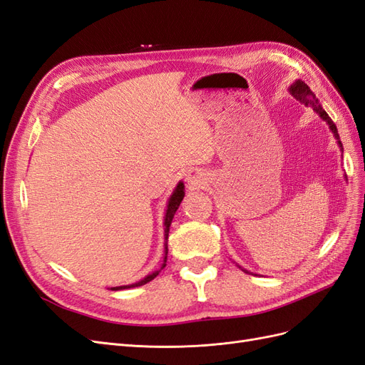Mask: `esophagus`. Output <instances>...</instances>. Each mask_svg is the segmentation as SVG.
<instances>
[{
  "label": "esophagus",
  "instance_id": "obj_1",
  "mask_svg": "<svg viewBox=\"0 0 365 365\" xmlns=\"http://www.w3.org/2000/svg\"><path fill=\"white\" fill-rule=\"evenodd\" d=\"M185 181L192 189H196V187H202L207 184V176L201 170H190L185 175Z\"/></svg>",
  "mask_w": 365,
  "mask_h": 365
}]
</instances>
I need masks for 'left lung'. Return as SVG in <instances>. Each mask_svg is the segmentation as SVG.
Instances as JSON below:
<instances>
[{"label":"left lung","instance_id":"8db88e82","mask_svg":"<svg viewBox=\"0 0 365 365\" xmlns=\"http://www.w3.org/2000/svg\"><path fill=\"white\" fill-rule=\"evenodd\" d=\"M288 91H289V94L294 97V98H297L298 102H302L304 106H312L314 108V111L322 117L326 123L329 125V129L332 130V134H334V137L336 138V143H338V146H339V149L342 150V145H341V141H339V135H338V129H336V126H335V123L332 121V118H330L329 115H327V113L324 111V109L322 108V105H319V102H318V98L315 97V94L311 91V88H309L303 81H295L289 88H288ZM240 268V267H239ZM245 272H248L247 269H244Z\"/></svg>","mask_w":365,"mask_h":365}]
</instances>
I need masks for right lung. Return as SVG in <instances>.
Returning a JSON list of instances; mask_svg holds the SVG:
<instances>
[{"instance_id":"add662e5","label":"right lung","mask_w":365,"mask_h":365,"mask_svg":"<svg viewBox=\"0 0 365 365\" xmlns=\"http://www.w3.org/2000/svg\"><path fill=\"white\" fill-rule=\"evenodd\" d=\"M184 195H185V192H184V182L180 181L178 184H176L173 193L170 195L169 201H168V208H165V215H164V259H163V263H161L160 269L150 272L149 275H146L145 279L137 282V283L125 284V286H115V288H111V291H121V289L137 288V286H143V284L149 283L150 280L155 279L157 275L161 272V269L165 267V262H168V252H169V250H168V239H169V230H170L172 219H173V216H175V213H176V210H178V207H180V204H181V201H182Z\"/></svg>"}]
</instances>
